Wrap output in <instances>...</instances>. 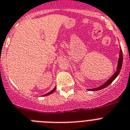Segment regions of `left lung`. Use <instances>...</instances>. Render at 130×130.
I'll list each match as a JSON object with an SVG mask.
<instances>
[{
    "label": "left lung",
    "mask_w": 130,
    "mask_h": 130,
    "mask_svg": "<svg viewBox=\"0 0 130 130\" xmlns=\"http://www.w3.org/2000/svg\"><path fill=\"white\" fill-rule=\"evenodd\" d=\"M122 61H123V56H122V50L120 49V56H119V59H118V65H117V71L115 74L111 76V78L108 80L107 82L105 83L104 84H103L101 86L98 87V88H93V89H88V90H90V91H97V90H101V89H103L105 88H106L107 86L110 84L112 82V81L115 80L116 78L117 77L118 74H119L120 72V70H121L122 68Z\"/></svg>",
    "instance_id": "8db88e82"
}]
</instances>
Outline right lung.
<instances>
[{
	"instance_id": "obj_1",
	"label": "right lung",
	"mask_w": 130,
	"mask_h": 130,
	"mask_svg": "<svg viewBox=\"0 0 130 130\" xmlns=\"http://www.w3.org/2000/svg\"><path fill=\"white\" fill-rule=\"evenodd\" d=\"M55 90H56V87H55V88L53 89V90H52V91H50V92H48V93H46V94L44 95V96H46V95H48L51 94V93H52L53 92H55Z\"/></svg>"
}]
</instances>
